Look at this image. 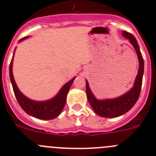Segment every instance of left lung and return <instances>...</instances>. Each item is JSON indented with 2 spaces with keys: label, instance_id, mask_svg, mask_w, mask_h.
<instances>
[{
  "label": "left lung",
  "instance_id": "obj_1",
  "mask_svg": "<svg viewBox=\"0 0 156 156\" xmlns=\"http://www.w3.org/2000/svg\"><path fill=\"white\" fill-rule=\"evenodd\" d=\"M122 34L128 38L137 53L139 62L138 75L135 78L134 86L126 94L114 99L98 100L93 95L90 90L88 83L86 81V93L88 102L91 105L94 112L104 118H115L124 115L129 112L136 103L139 98L142 84V77L144 73V60L141 54L138 42L132 34L127 31H122Z\"/></svg>",
  "mask_w": 156,
  "mask_h": 156
}]
</instances>
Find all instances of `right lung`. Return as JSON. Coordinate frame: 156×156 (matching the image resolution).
<instances>
[{"mask_svg": "<svg viewBox=\"0 0 156 156\" xmlns=\"http://www.w3.org/2000/svg\"><path fill=\"white\" fill-rule=\"evenodd\" d=\"M27 37H23L19 41L24 40ZM13 58H14V55H13L11 64H10V78H11V84H12L14 95H15L16 98H17L21 108L27 114L30 115L33 117L37 118V119H44V120H50V119H53L58 117L62 112V109L65 107V102H66L67 94H68V91H69L70 88H71V85H72V83L74 81V79L75 78H72L68 83H66L62 87V88L58 92V94L52 99L45 101H33V100L29 99L26 96H24L21 91H19L18 88L17 87L12 73Z\"/></svg>", "mask_w": 156, "mask_h": 156, "instance_id": "obj_1", "label": "right lung"}]
</instances>
